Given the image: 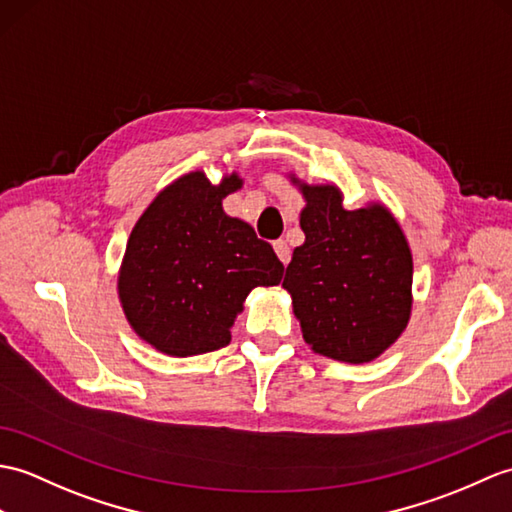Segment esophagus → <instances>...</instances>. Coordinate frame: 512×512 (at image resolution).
<instances>
[{
	"label": "esophagus",
	"mask_w": 512,
	"mask_h": 512,
	"mask_svg": "<svg viewBox=\"0 0 512 512\" xmlns=\"http://www.w3.org/2000/svg\"><path fill=\"white\" fill-rule=\"evenodd\" d=\"M272 246H275V253H277V257L283 261V264H288V261H290V257H292V253H290V246H288V242H285V240H277L275 244H272Z\"/></svg>",
	"instance_id": "esophagus-1"
}]
</instances>
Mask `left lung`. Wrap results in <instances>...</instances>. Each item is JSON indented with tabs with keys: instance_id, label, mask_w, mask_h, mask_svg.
Here are the masks:
<instances>
[{
	"instance_id": "1",
	"label": "left lung",
	"mask_w": 512,
	"mask_h": 512,
	"mask_svg": "<svg viewBox=\"0 0 512 512\" xmlns=\"http://www.w3.org/2000/svg\"><path fill=\"white\" fill-rule=\"evenodd\" d=\"M294 183H299L292 178ZM301 229L285 268L303 338L327 358L362 364L382 355L412 310V255L382 205L347 211L336 185H305Z\"/></svg>"
}]
</instances>
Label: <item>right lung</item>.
Masks as SVG:
<instances>
[{"label": "right lung", "instance_id": "right-lung-1", "mask_svg": "<svg viewBox=\"0 0 512 512\" xmlns=\"http://www.w3.org/2000/svg\"><path fill=\"white\" fill-rule=\"evenodd\" d=\"M242 187L237 174L211 185L185 174L150 202L128 237L117 290L130 327L174 358L231 342V325L253 288L277 285L283 264L251 224L222 200Z\"/></svg>", "mask_w": 512, "mask_h": 512}]
</instances>
